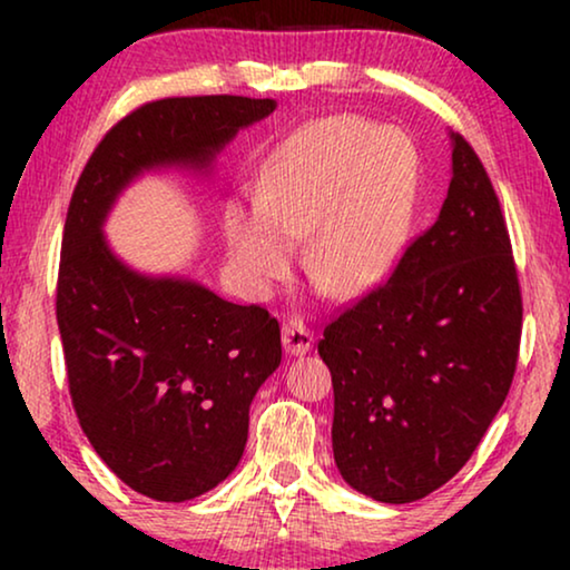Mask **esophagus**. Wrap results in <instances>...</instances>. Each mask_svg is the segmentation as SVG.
Returning a JSON list of instances; mask_svg holds the SVG:
<instances>
[{
	"label": "esophagus",
	"instance_id": "obj_1",
	"mask_svg": "<svg viewBox=\"0 0 570 570\" xmlns=\"http://www.w3.org/2000/svg\"><path fill=\"white\" fill-rule=\"evenodd\" d=\"M283 347L287 355H306L314 347V332L301 318H287L283 324Z\"/></svg>",
	"mask_w": 570,
	"mask_h": 570
}]
</instances>
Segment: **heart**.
<instances>
[{
  "mask_svg": "<svg viewBox=\"0 0 570 570\" xmlns=\"http://www.w3.org/2000/svg\"><path fill=\"white\" fill-rule=\"evenodd\" d=\"M420 189V158L407 135L361 116L311 121L264 163L256 202H230L225 240L233 275L267 298L303 264L334 298L379 285L407 238Z\"/></svg>",
  "mask_w": 570,
  "mask_h": 570,
  "instance_id": "obj_1",
  "label": "heart"
}]
</instances>
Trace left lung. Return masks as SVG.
I'll list each match as a JSON object with an SVG mask.
<instances>
[{
  "mask_svg": "<svg viewBox=\"0 0 570 570\" xmlns=\"http://www.w3.org/2000/svg\"><path fill=\"white\" fill-rule=\"evenodd\" d=\"M451 184L394 275L318 340L334 386L332 449L350 488L412 503L466 464L517 371L521 291L495 189L449 131Z\"/></svg>",
  "mask_w": 570,
  "mask_h": 570,
  "instance_id": "left-lung-1",
  "label": "left lung"
}]
</instances>
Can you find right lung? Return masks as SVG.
Masks as SVG:
<instances>
[{"label":"right lung","instance_id":"obj_1","mask_svg":"<svg viewBox=\"0 0 570 570\" xmlns=\"http://www.w3.org/2000/svg\"><path fill=\"white\" fill-rule=\"evenodd\" d=\"M272 98H163L90 155L67 209L57 322L85 435L116 478L153 501H191L236 470L248 407L283 357L279 324L181 275H142L108 246L119 194L166 168L207 176Z\"/></svg>","mask_w":570,"mask_h":570}]
</instances>
